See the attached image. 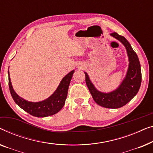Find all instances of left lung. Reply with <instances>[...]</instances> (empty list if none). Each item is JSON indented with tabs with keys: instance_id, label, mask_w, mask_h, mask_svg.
<instances>
[{
	"instance_id": "left-lung-1",
	"label": "left lung",
	"mask_w": 153,
	"mask_h": 153,
	"mask_svg": "<svg viewBox=\"0 0 153 153\" xmlns=\"http://www.w3.org/2000/svg\"><path fill=\"white\" fill-rule=\"evenodd\" d=\"M110 35L122 43L128 54V68L122 82L115 90L105 93L96 89L90 80L87 73L85 72V74L86 84L94 101L101 107L117 109L130 102L138 93L141 83V71L138 56L133 51L128 40L117 33H111Z\"/></svg>"
}]
</instances>
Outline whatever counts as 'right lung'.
<instances>
[{"instance_id":"right-lung-1","label":"right lung","mask_w":153,"mask_h":153,"mask_svg":"<svg viewBox=\"0 0 153 153\" xmlns=\"http://www.w3.org/2000/svg\"><path fill=\"white\" fill-rule=\"evenodd\" d=\"M74 71V70L71 71L62 78L59 86L50 97L39 102H30L20 97L15 92L12 85L10 73L8 71L10 94L16 104L32 116L36 117H46L54 115L59 112L65 104L68 87Z\"/></svg>"}]
</instances>
